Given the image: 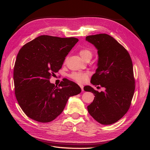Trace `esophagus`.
Instances as JSON below:
<instances>
[{
	"label": "esophagus",
	"mask_w": 150,
	"mask_h": 150,
	"mask_svg": "<svg viewBox=\"0 0 150 150\" xmlns=\"http://www.w3.org/2000/svg\"><path fill=\"white\" fill-rule=\"evenodd\" d=\"M80 88H81L82 91H84V89H83V86L82 84H80Z\"/></svg>",
	"instance_id": "34e87169"
}]
</instances>
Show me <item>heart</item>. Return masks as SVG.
I'll return each instance as SVG.
<instances>
[{"instance_id": "obj_1", "label": "heart", "mask_w": 150, "mask_h": 150, "mask_svg": "<svg viewBox=\"0 0 150 150\" xmlns=\"http://www.w3.org/2000/svg\"><path fill=\"white\" fill-rule=\"evenodd\" d=\"M79 53L80 56L85 60L91 59L93 56L92 50L88 47H83L81 48ZM67 58L65 59L66 61ZM69 76L73 80L79 83H83L88 80L89 77V73L87 72H73L69 75Z\"/></svg>"}]
</instances>
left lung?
Masks as SVG:
<instances>
[{
	"instance_id": "obj_1",
	"label": "left lung",
	"mask_w": 150,
	"mask_h": 150,
	"mask_svg": "<svg viewBox=\"0 0 150 150\" xmlns=\"http://www.w3.org/2000/svg\"><path fill=\"white\" fill-rule=\"evenodd\" d=\"M86 40L95 45L98 54V67L91 83L105 88L99 92L84 86L85 91L95 96L88 112L102 125L113 124L125 115L131 104L136 86L132 59L127 50L109 35H90Z\"/></svg>"
}]
</instances>
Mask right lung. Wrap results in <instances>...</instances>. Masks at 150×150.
Here are the masks:
<instances>
[{"label": "right lung", "instance_id": "obj_1", "mask_svg": "<svg viewBox=\"0 0 150 150\" xmlns=\"http://www.w3.org/2000/svg\"><path fill=\"white\" fill-rule=\"evenodd\" d=\"M78 41L74 37L42 35L19 50L13 72L14 92L30 119L42 123L53 120L63 111L69 98L81 92L79 86L67 79L58 86L49 81Z\"/></svg>", "mask_w": 150, "mask_h": 150}]
</instances>
